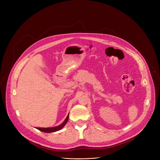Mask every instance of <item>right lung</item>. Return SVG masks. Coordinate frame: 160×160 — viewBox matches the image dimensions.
Masks as SVG:
<instances>
[{
  "mask_svg": "<svg viewBox=\"0 0 160 160\" xmlns=\"http://www.w3.org/2000/svg\"><path fill=\"white\" fill-rule=\"evenodd\" d=\"M68 118H69V114H68L67 117L66 118L65 120L63 122V123L57 127H50V128H39V127H37L36 128L37 129L39 130L40 131H42L43 132H45V133H51V132H56V131H58L61 129H62L64 125L66 124L68 120Z\"/></svg>",
  "mask_w": 160,
  "mask_h": 160,
  "instance_id": "add662e5",
  "label": "right lung"
}]
</instances>
